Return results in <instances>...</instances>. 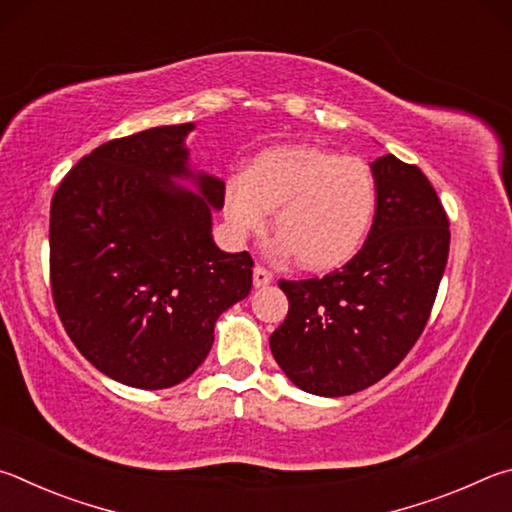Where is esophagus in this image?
Segmentation results:
<instances>
[{
    "mask_svg": "<svg viewBox=\"0 0 512 512\" xmlns=\"http://www.w3.org/2000/svg\"><path fill=\"white\" fill-rule=\"evenodd\" d=\"M272 279H274L272 272L265 270L263 265L254 267V285H256V288H265V285L272 283Z\"/></svg>",
    "mask_w": 512,
    "mask_h": 512,
    "instance_id": "obj_1",
    "label": "esophagus"
}]
</instances>
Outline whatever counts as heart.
I'll return each mask as SVG.
<instances>
[{
	"label": "heart",
	"instance_id": "1",
	"mask_svg": "<svg viewBox=\"0 0 512 512\" xmlns=\"http://www.w3.org/2000/svg\"><path fill=\"white\" fill-rule=\"evenodd\" d=\"M378 184L362 159L315 146L258 152L245 173L224 184V218L231 236L263 233L274 209L276 249L306 270L346 263L369 233Z\"/></svg>",
	"mask_w": 512,
	"mask_h": 512
}]
</instances>
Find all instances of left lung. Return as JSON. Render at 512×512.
Returning <instances> with one entry per match:
<instances>
[{
    "label": "left lung",
    "mask_w": 512,
    "mask_h": 512,
    "mask_svg": "<svg viewBox=\"0 0 512 512\" xmlns=\"http://www.w3.org/2000/svg\"><path fill=\"white\" fill-rule=\"evenodd\" d=\"M378 202L369 236L342 270L279 281L290 301L270 348L299 389L339 398L371 387L423 333L450 254V220L414 164H371Z\"/></svg>",
    "instance_id": "1"
}]
</instances>
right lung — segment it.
Returning <instances> with one entry per match:
<instances>
[{
  "label": "right lung",
  "instance_id": "right-lung-1",
  "mask_svg": "<svg viewBox=\"0 0 512 512\" xmlns=\"http://www.w3.org/2000/svg\"><path fill=\"white\" fill-rule=\"evenodd\" d=\"M193 128L161 125L103 143L51 200L58 317L87 362L134 389L184 382L209 355L215 321L251 290V256L211 238L224 182L188 168ZM173 178H191L198 193Z\"/></svg>",
  "mask_w": 512,
  "mask_h": 512
}]
</instances>
